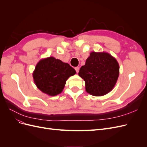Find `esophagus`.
I'll return each mask as SVG.
<instances>
[{"instance_id":"34e87169","label":"esophagus","mask_w":147,"mask_h":147,"mask_svg":"<svg viewBox=\"0 0 147 147\" xmlns=\"http://www.w3.org/2000/svg\"><path fill=\"white\" fill-rule=\"evenodd\" d=\"M75 70H76L77 73H78L79 70H80V67H76L75 68Z\"/></svg>"}]
</instances>
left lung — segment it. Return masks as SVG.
Here are the masks:
<instances>
[{
	"label": "left lung",
	"mask_w": 147,
	"mask_h": 147,
	"mask_svg": "<svg viewBox=\"0 0 147 147\" xmlns=\"http://www.w3.org/2000/svg\"><path fill=\"white\" fill-rule=\"evenodd\" d=\"M116 59L107 53H90L78 72L85 82L86 91L94 96H102L112 90L119 76Z\"/></svg>",
	"instance_id": "8db88e82"
}]
</instances>
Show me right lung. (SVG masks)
<instances>
[{
	"mask_svg": "<svg viewBox=\"0 0 147 147\" xmlns=\"http://www.w3.org/2000/svg\"><path fill=\"white\" fill-rule=\"evenodd\" d=\"M76 74L69 64L53 57L40 61L33 72L37 87L45 94L55 96L63 91L67 80Z\"/></svg>",
	"mask_w": 147,
	"mask_h": 147,
	"instance_id": "right-lung-1",
	"label": "right lung"
}]
</instances>
